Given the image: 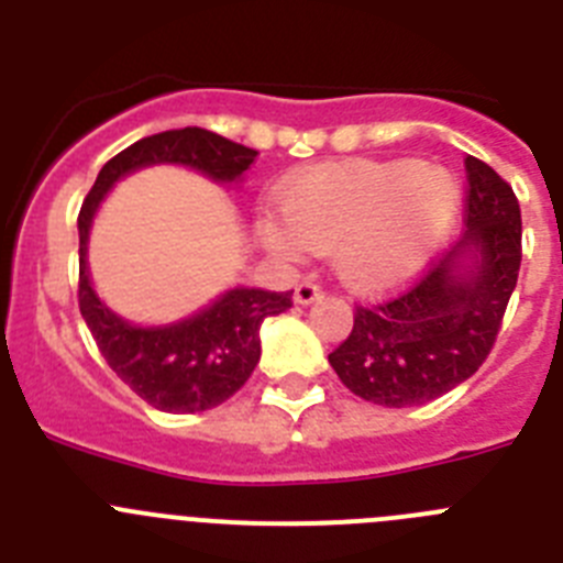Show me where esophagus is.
Listing matches in <instances>:
<instances>
[{"label": "esophagus", "mask_w": 563, "mask_h": 563, "mask_svg": "<svg viewBox=\"0 0 563 563\" xmlns=\"http://www.w3.org/2000/svg\"><path fill=\"white\" fill-rule=\"evenodd\" d=\"M318 298H321V290H318V285L316 282H310V278L301 282V285L296 287V292H292V301H296L298 307L312 305V301H318Z\"/></svg>", "instance_id": "obj_1"}]
</instances>
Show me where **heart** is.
I'll list each match as a JSON object with an SVG mask.
<instances>
[{
  "instance_id": "obj_1",
  "label": "heart",
  "mask_w": 563,
  "mask_h": 563,
  "mask_svg": "<svg viewBox=\"0 0 563 563\" xmlns=\"http://www.w3.org/2000/svg\"><path fill=\"white\" fill-rule=\"evenodd\" d=\"M273 202L278 222H262L271 251H332L346 290L386 296L429 265L460 213L462 191L437 163L341 161L285 177Z\"/></svg>"
}]
</instances>
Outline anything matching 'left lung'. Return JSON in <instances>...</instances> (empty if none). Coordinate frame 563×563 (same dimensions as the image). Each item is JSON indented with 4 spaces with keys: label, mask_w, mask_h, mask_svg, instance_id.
<instances>
[{
    "label": "left lung",
    "mask_w": 563,
    "mask_h": 563,
    "mask_svg": "<svg viewBox=\"0 0 563 563\" xmlns=\"http://www.w3.org/2000/svg\"><path fill=\"white\" fill-rule=\"evenodd\" d=\"M465 233L420 278L380 307H357L332 369L363 400L406 409L437 400L474 375L499 335L521 265V211L514 188L465 157Z\"/></svg>",
    "instance_id": "1"
}]
</instances>
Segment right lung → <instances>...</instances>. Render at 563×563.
<instances>
[{
	"label": "right lung",
	"mask_w": 563,
	"mask_h": 563,
	"mask_svg": "<svg viewBox=\"0 0 563 563\" xmlns=\"http://www.w3.org/2000/svg\"><path fill=\"white\" fill-rule=\"evenodd\" d=\"M253 148L200 126L172 129L132 143L98 172L78 213V307L112 372L154 409L168 415L208 411L236 395L262 355V321L290 310V292L231 287L211 305L172 324L141 327L112 310L89 276V231L114 183L148 166H183L217 186H239L256 161Z\"/></svg>",
	"instance_id": "obj_1"
}]
</instances>
